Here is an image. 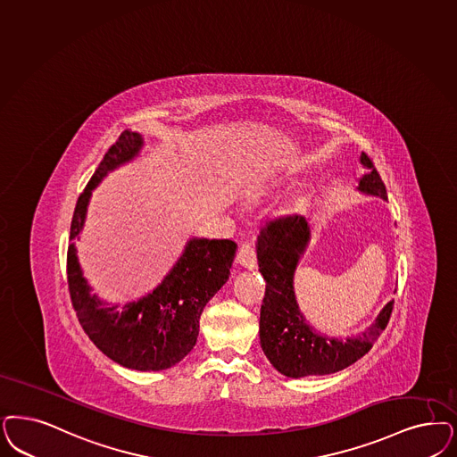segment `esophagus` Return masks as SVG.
Returning <instances> with one entry per match:
<instances>
[{
    "mask_svg": "<svg viewBox=\"0 0 457 457\" xmlns=\"http://www.w3.org/2000/svg\"><path fill=\"white\" fill-rule=\"evenodd\" d=\"M237 263L246 270L256 268V252L250 243H243L237 250Z\"/></svg>",
    "mask_w": 457,
    "mask_h": 457,
    "instance_id": "esophagus-1",
    "label": "esophagus"
}]
</instances>
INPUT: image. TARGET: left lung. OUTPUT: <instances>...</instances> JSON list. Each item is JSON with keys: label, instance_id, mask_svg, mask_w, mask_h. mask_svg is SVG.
<instances>
[{"label": "left lung", "instance_id": "1", "mask_svg": "<svg viewBox=\"0 0 457 457\" xmlns=\"http://www.w3.org/2000/svg\"><path fill=\"white\" fill-rule=\"evenodd\" d=\"M360 163L364 173L356 177V190L386 201L385 184L373 162L361 154ZM309 237V220L302 214H287L268 220L256 239L258 267L267 280L260 311V345L271 366L288 378L331 375L358 361L385 331L394 309L390 300L361 334L346 339L317 331L302 314L294 287Z\"/></svg>", "mask_w": 457, "mask_h": 457}]
</instances>
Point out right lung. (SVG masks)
<instances>
[{"label": "right lung", "instance_id": "add662e5", "mask_svg": "<svg viewBox=\"0 0 457 457\" xmlns=\"http://www.w3.org/2000/svg\"><path fill=\"white\" fill-rule=\"evenodd\" d=\"M142 148V135L125 129L80 194L71 224L67 282L80 326L99 351L129 370L160 371L182 361L195 346L201 314L228 282L237 245L231 239L189 237L170 271L146 295L120 305L93 294L74 237L84 229L93 190L108 173L138 157Z\"/></svg>", "mask_w": 457, "mask_h": 457}]
</instances>
